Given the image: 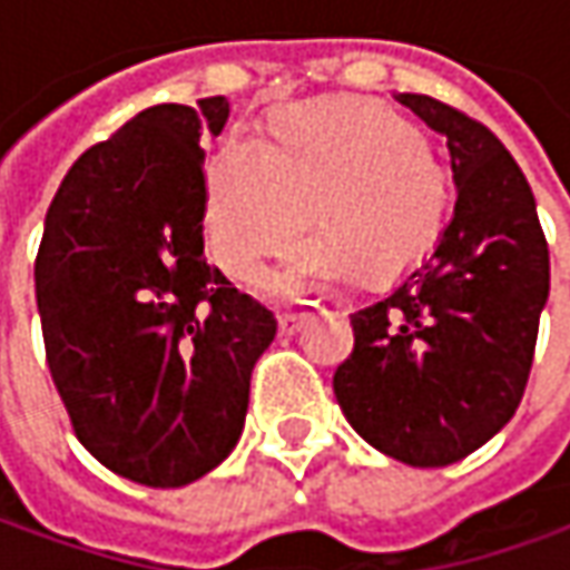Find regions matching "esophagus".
I'll return each mask as SVG.
<instances>
[{"label":"esophagus","mask_w":570,"mask_h":570,"mask_svg":"<svg viewBox=\"0 0 570 570\" xmlns=\"http://www.w3.org/2000/svg\"><path fill=\"white\" fill-rule=\"evenodd\" d=\"M305 322H308V315H303V312H286V315L277 318V327H281V334H284V337H293V334H299V331H303Z\"/></svg>","instance_id":"1"}]
</instances>
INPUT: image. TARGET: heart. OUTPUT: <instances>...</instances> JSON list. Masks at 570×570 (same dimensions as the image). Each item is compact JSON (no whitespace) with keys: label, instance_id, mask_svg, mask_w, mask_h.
I'll return each mask as SVG.
<instances>
[{"label":"heart","instance_id":"obj_1","mask_svg":"<svg viewBox=\"0 0 570 570\" xmlns=\"http://www.w3.org/2000/svg\"><path fill=\"white\" fill-rule=\"evenodd\" d=\"M205 202L210 255L236 281H255L312 217L318 229L267 281L299 296L422 265L448 224L451 183L413 122L365 97H324L271 109L265 148L224 141Z\"/></svg>","mask_w":570,"mask_h":570}]
</instances>
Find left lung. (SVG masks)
I'll return each instance as SVG.
<instances>
[{"mask_svg":"<svg viewBox=\"0 0 570 570\" xmlns=\"http://www.w3.org/2000/svg\"><path fill=\"white\" fill-rule=\"evenodd\" d=\"M397 104L448 138L454 217L422 265L350 315L356 344L334 394L375 451L448 466L518 410L549 299V248L533 191L489 128L425 94Z\"/></svg>","mask_w":570,"mask_h":570,"instance_id":"left-lung-1","label":"left lung"}]
</instances>
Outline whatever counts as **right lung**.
Returning a JSON list of instances; mask_svg holds the SVG:
<instances>
[{
  "label": "right lung",
  "instance_id": "1",
  "mask_svg": "<svg viewBox=\"0 0 570 570\" xmlns=\"http://www.w3.org/2000/svg\"><path fill=\"white\" fill-rule=\"evenodd\" d=\"M226 97L141 109L66 173L33 265L56 391L78 442L150 489L236 448L277 322L205 262V150Z\"/></svg>",
  "mask_w": 570,
  "mask_h": 570
}]
</instances>
